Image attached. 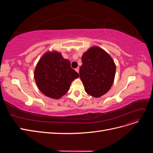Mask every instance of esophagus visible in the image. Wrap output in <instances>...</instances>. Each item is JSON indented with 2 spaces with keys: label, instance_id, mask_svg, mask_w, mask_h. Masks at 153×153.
I'll return each mask as SVG.
<instances>
[{
  "label": "esophagus",
  "instance_id": "esophagus-1",
  "mask_svg": "<svg viewBox=\"0 0 153 153\" xmlns=\"http://www.w3.org/2000/svg\"><path fill=\"white\" fill-rule=\"evenodd\" d=\"M75 71L77 72V73H79V68H77L75 69Z\"/></svg>",
  "mask_w": 153,
  "mask_h": 153
}]
</instances>
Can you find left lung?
Instances as JSON below:
<instances>
[{"label": "left lung", "instance_id": "left-lung-1", "mask_svg": "<svg viewBox=\"0 0 153 153\" xmlns=\"http://www.w3.org/2000/svg\"><path fill=\"white\" fill-rule=\"evenodd\" d=\"M80 77L88 94L98 98L112 87L115 74V64L108 53L98 47L88 50L82 57Z\"/></svg>", "mask_w": 153, "mask_h": 153}]
</instances>
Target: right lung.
<instances>
[{"label": "right lung", "instance_id": "obj_1", "mask_svg": "<svg viewBox=\"0 0 153 153\" xmlns=\"http://www.w3.org/2000/svg\"><path fill=\"white\" fill-rule=\"evenodd\" d=\"M78 77V73L71 68L70 61L57 52L46 53L34 71V78L40 91L53 99L65 94L72 81Z\"/></svg>", "mask_w": 153, "mask_h": 153}]
</instances>
